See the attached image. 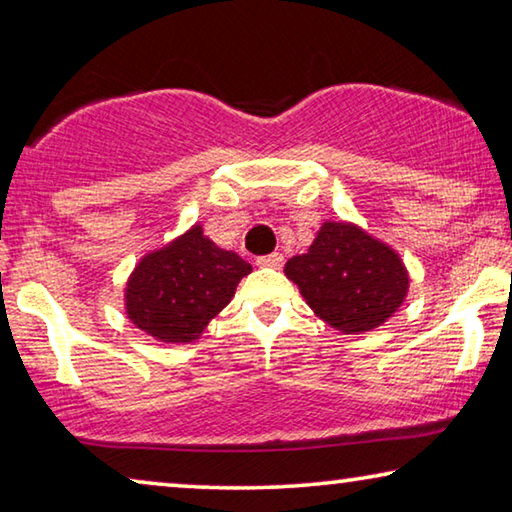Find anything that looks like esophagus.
Instances as JSON below:
<instances>
[{
	"instance_id": "1",
	"label": "esophagus",
	"mask_w": 512,
	"mask_h": 512,
	"mask_svg": "<svg viewBox=\"0 0 512 512\" xmlns=\"http://www.w3.org/2000/svg\"><path fill=\"white\" fill-rule=\"evenodd\" d=\"M257 264L262 268H280L284 264V257H282V253L262 255V257H257Z\"/></svg>"
}]
</instances>
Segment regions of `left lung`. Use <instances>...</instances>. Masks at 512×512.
I'll return each instance as SVG.
<instances>
[{
	"instance_id": "left-lung-1",
	"label": "left lung",
	"mask_w": 512,
	"mask_h": 512,
	"mask_svg": "<svg viewBox=\"0 0 512 512\" xmlns=\"http://www.w3.org/2000/svg\"><path fill=\"white\" fill-rule=\"evenodd\" d=\"M284 275L314 314L343 334L384 325L409 293V271L397 250L350 221L327 219L307 253L289 259Z\"/></svg>"
}]
</instances>
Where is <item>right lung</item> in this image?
I'll use <instances>...</instances> for the list:
<instances>
[{
	"label": "right lung",
	"mask_w": 512,
	"mask_h": 512,
	"mask_svg": "<svg viewBox=\"0 0 512 512\" xmlns=\"http://www.w3.org/2000/svg\"><path fill=\"white\" fill-rule=\"evenodd\" d=\"M250 271L253 266L216 246L196 223L137 262L124 289L126 316L155 341L192 343Z\"/></svg>",
	"instance_id": "add662e5"
}]
</instances>
